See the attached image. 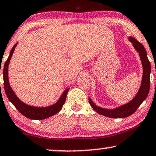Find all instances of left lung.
I'll list each match as a JSON object with an SVG mask.
<instances>
[{
	"instance_id": "obj_1",
	"label": "left lung",
	"mask_w": 156,
	"mask_h": 156,
	"mask_svg": "<svg viewBox=\"0 0 156 156\" xmlns=\"http://www.w3.org/2000/svg\"><path fill=\"white\" fill-rule=\"evenodd\" d=\"M129 41L133 44V47L137 51L140 56V58L143 66L142 82L138 92L134 98L127 104L114 109H105L97 106L90 98H89V102L92 108L99 114L104 115L111 118H127L133 115L142 102L146 99L150 90V75H151V63L147 56V52L142 44L137 41L133 37H128Z\"/></svg>"
}]
</instances>
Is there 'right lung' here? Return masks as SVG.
I'll return each instance as SVG.
<instances>
[{
  "label": "right lung",
  "mask_w": 156,
  "mask_h": 156,
  "mask_svg": "<svg viewBox=\"0 0 156 156\" xmlns=\"http://www.w3.org/2000/svg\"><path fill=\"white\" fill-rule=\"evenodd\" d=\"M17 44L18 43H16L13 46V48H11L9 58H8L6 62H5L3 69L4 89H5V92L7 95V98L10 102L15 106V108L19 111L20 113H21L23 116L26 117V118L29 119H31V120H44V119L53 116V115L59 112L61 109L63 107V105L65 103L66 98L69 90V88L66 89L63 93H62V94L61 95L57 102L55 104L50 105V106L44 107V108H42V107H34L22 102L16 96L13 90H12L9 80V65Z\"/></svg>",
  "instance_id": "right-lung-1"
}]
</instances>
